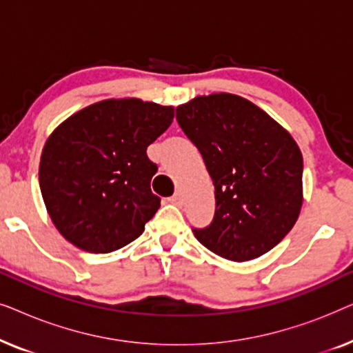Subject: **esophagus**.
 Instances as JSON below:
<instances>
[{"mask_svg": "<svg viewBox=\"0 0 353 353\" xmlns=\"http://www.w3.org/2000/svg\"><path fill=\"white\" fill-rule=\"evenodd\" d=\"M170 202L173 205H176V207H181L183 205V194L180 191H176L175 194H173L172 197H170Z\"/></svg>", "mask_w": 353, "mask_h": 353, "instance_id": "obj_1", "label": "esophagus"}]
</instances>
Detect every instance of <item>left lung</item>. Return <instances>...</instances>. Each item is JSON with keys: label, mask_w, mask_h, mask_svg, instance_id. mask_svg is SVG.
I'll list each match as a JSON object with an SVG mask.
<instances>
[{"label": "left lung", "mask_w": 353, "mask_h": 353, "mask_svg": "<svg viewBox=\"0 0 353 353\" xmlns=\"http://www.w3.org/2000/svg\"><path fill=\"white\" fill-rule=\"evenodd\" d=\"M176 120L204 159L215 186L210 226L196 239L233 262L267 254L292 230L303 202V159L276 120L231 93L196 96Z\"/></svg>", "instance_id": "obj_1"}]
</instances>
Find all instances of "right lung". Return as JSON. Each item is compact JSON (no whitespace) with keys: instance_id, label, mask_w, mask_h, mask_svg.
Wrapping results in <instances>:
<instances>
[{"instance_id":"1","label":"right lung","mask_w":353,"mask_h":353,"mask_svg":"<svg viewBox=\"0 0 353 353\" xmlns=\"http://www.w3.org/2000/svg\"><path fill=\"white\" fill-rule=\"evenodd\" d=\"M175 108L138 98L104 99L72 114L46 139L40 190L48 215L75 248L108 254L132 243L152 219L157 165L146 149Z\"/></svg>"}]
</instances>
